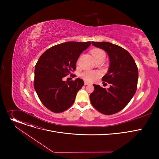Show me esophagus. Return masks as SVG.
<instances>
[{
	"mask_svg": "<svg viewBox=\"0 0 159 159\" xmlns=\"http://www.w3.org/2000/svg\"><path fill=\"white\" fill-rule=\"evenodd\" d=\"M90 84V82H87V81H84V84H85V85H88V84Z\"/></svg>",
	"mask_w": 159,
	"mask_h": 159,
	"instance_id": "obj_1",
	"label": "esophagus"
}]
</instances>
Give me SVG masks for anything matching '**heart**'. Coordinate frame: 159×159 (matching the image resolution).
Listing matches in <instances>:
<instances>
[{
  "mask_svg": "<svg viewBox=\"0 0 159 159\" xmlns=\"http://www.w3.org/2000/svg\"><path fill=\"white\" fill-rule=\"evenodd\" d=\"M92 55L94 57L95 59L97 60L98 58L106 56L105 53L101 49H93L92 51ZM99 76V73L96 71H87L82 74V77L84 80L87 81H92L97 77Z\"/></svg>",
  "mask_w": 159,
  "mask_h": 159,
  "instance_id": "obj_1",
  "label": "heart"
}]
</instances>
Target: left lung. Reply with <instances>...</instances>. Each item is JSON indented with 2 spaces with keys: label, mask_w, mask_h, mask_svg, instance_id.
Masks as SVG:
<instances>
[{
  "label": "left lung",
  "mask_w": 159,
  "mask_h": 159,
  "mask_svg": "<svg viewBox=\"0 0 159 159\" xmlns=\"http://www.w3.org/2000/svg\"><path fill=\"white\" fill-rule=\"evenodd\" d=\"M93 46L107 53L110 66L102 81L111 84L109 88L93 84L94 91L89 96L92 106L104 115L121 111L134 96L137 86L139 71L131 55L120 46L108 42H92Z\"/></svg>",
  "instance_id": "left-lung-1"
}]
</instances>
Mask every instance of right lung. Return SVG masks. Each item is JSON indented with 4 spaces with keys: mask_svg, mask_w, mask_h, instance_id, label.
<instances>
[{
    "mask_svg": "<svg viewBox=\"0 0 159 159\" xmlns=\"http://www.w3.org/2000/svg\"><path fill=\"white\" fill-rule=\"evenodd\" d=\"M91 42L70 41L49 48L42 55L35 67L34 88L40 101L54 113L66 110L73 104L84 81H64L63 77L76 69L80 55Z\"/></svg>",
    "mask_w": 159,
    "mask_h": 159,
    "instance_id": "add662e5",
    "label": "right lung"
}]
</instances>
